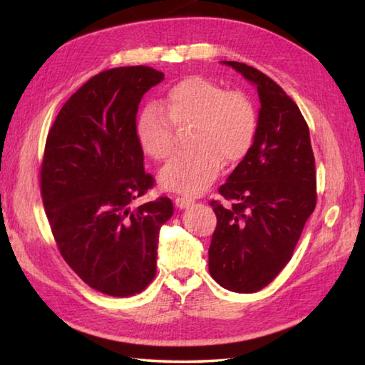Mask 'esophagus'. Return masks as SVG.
Here are the masks:
<instances>
[{
  "label": "esophagus",
  "mask_w": 365,
  "mask_h": 365,
  "mask_svg": "<svg viewBox=\"0 0 365 365\" xmlns=\"http://www.w3.org/2000/svg\"><path fill=\"white\" fill-rule=\"evenodd\" d=\"M193 200H191V197H185V196H175V200H174V205H175V207H178V209H183V207H188V206H191L193 205Z\"/></svg>",
  "instance_id": "obj_1"
}]
</instances>
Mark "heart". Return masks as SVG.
Wrapping results in <instances>:
<instances>
[{
    "label": "heart",
    "mask_w": 365,
    "mask_h": 365,
    "mask_svg": "<svg viewBox=\"0 0 365 365\" xmlns=\"http://www.w3.org/2000/svg\"><path fill=\"white\" fill-rule=\"evenodd\" d=\"M190 128L187 146L160 170V183L175 193L195 196L222 170L251 151L259 128L255 101L242 90H225L212 80L191 76L169 86L158 106H148L137 123L141 150L165 160L177 146V133Z\"/></svg>",
    "instance_id": "obj_1"
}]
</instances>
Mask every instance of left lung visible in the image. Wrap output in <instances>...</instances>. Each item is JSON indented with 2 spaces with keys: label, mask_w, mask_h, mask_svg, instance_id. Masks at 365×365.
<instances>
[{
  "label": "left lung",
  "mask_w": 365,
  "mask_h": 365,
  "mask_svg": "<svg viewBox=\"0 0 365 365\" xmlns=\"http://www.w3.org/2000/svg\"><path fill=\"white\" fill-rule=\"evenodd\" d=\"M257 86L256 141L212 200L217 225L209 246V274L235 293H256L289 262L316 209V163L307 122L274 80L251 66L225 61Z\"/></svg>",
  "instance_id": "1"
}]
</instances>
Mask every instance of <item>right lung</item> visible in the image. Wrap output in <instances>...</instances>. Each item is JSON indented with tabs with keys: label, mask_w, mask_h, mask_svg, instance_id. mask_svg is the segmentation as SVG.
I'll return each instance as SVG.
<instances>
[{
	"label": "right lung",
	"mask_w": 365,
	"mask_h": 365,
	"mask_svg": "<svg viewBox=\"0 0 365 365\" xmlns=\"http://www.w3.org/2000/svg\"><path fill=\"white\" fill-rule=\"evenodd\" d=\"M163 78L148 66L91 77L61 108L43 153L41 200L61 256L114 298L141 293L156 277L159 230L174 214L168 196L128 207L156 183L143 168L137 113Z\"/></svg>",
	"instance_id": "obj_1"
}]
</instances>
